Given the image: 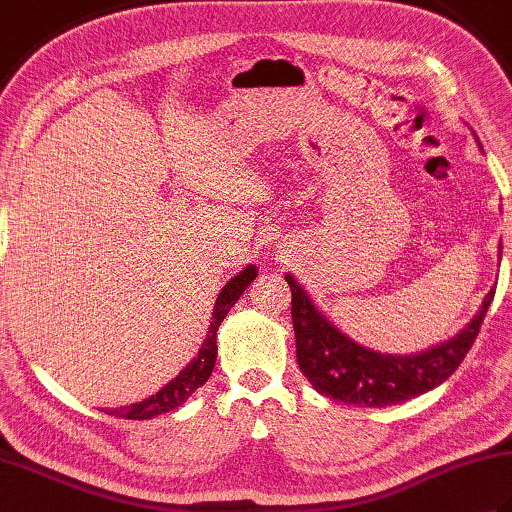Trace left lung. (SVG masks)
I'll return each instance as SVG.
<instances>
[{
	"label": "left lung",
	"mask_w": 512,
	"mask_h": 512,
	"mask_svg": "<svg viewBox=\"0 0 512 512\" xmlns=\"http://www.w3.org/2000/svg\"><path fill=\"white\" fill-rule=\"evenodd\" d=\"M286 281L292 290V325L297 339V363L303 376L319 394L358 407L396 405L442 385L471 350L495 297L493 286L482 310L453 339L420 354L391 356L354 343L314 306L295 277L286 275Z\"/></svg>",
	"instance_id": "1"
}]
</instances>
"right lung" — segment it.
<instances>
[{
	"instance_id": "obj_1",
	"label": "right lung",
	"mask_w": 512,
	"mask_h": 512,
	"mask_svg": "<svg viewBox=\"0 0 512 512\" xmlns=\"http://www.w3.org/2000/svg\"><path fill=\"white\" fill-rule=\"evenodd\" d=\"M257 277V268L255 266H246L242 273L235 275L228 284L222 288L220 295H217L215 308H213V321L209 334H206L204 345L200 347L198 356L182 369V372L171 380L169 385L162 387L158 394L149 396L143 402H136V405L129 407H116V409H105V413H110L114 418H125V420H149L156 418L160 413H169L171 409L180 407L182 402H187V398L193 394L195 389L202 387L206 380H209L215 358H217V343H215V334L224 317L235 306V301L239 295L250 286V281Z\"/></svg>"
}]
</instances>
